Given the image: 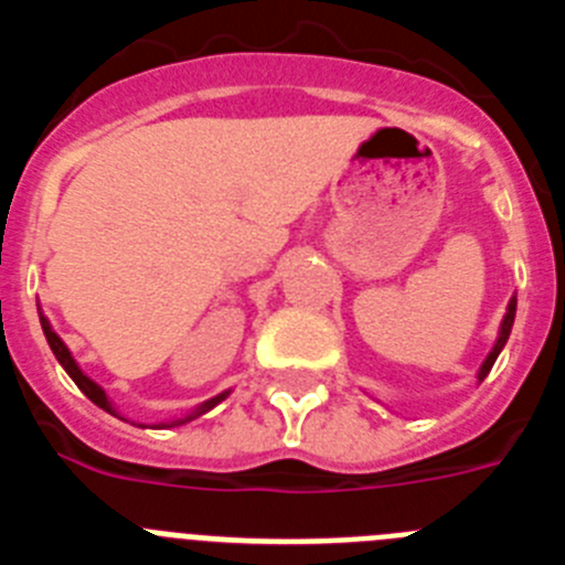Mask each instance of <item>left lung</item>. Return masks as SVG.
I'll list each match as a JSON object with an SVG mask.
<instances>
[{"label":"left lung","instance_id":"left-lung-1","mask_svg":"<svg viewBox=\"0 0 565 565\" xmlns=\"http://www.w3.org/2000/svg\"><path fill=\"white\" fill-rule=\"evenodd\" d=\"M515 308H518V299L512 297V299H509L507 317H503V322H501V331H498V339H495V344H492V351H489V356L483 359V364H481V371H478V382H483V379H487V373L492 371V364H495L498 353L503 351V344H507L509 333H512V322H515Z\"/></svg>","mask_w":565,"mask_h":565}]
</instances>
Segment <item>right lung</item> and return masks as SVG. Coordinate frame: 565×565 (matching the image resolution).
<instances>
[{"label":"right lung","instance_id":"add662e5","mask_svg":"<svg viewBox=\"0 0 565 565\" xmlns=\"http://www.w3.org/2000/svg\"><path fill=\"white\" fill-rule=\"evenodd\" d=\"M39 319H42V331H44V337H47L50 351L56 353L58 364H62L64 371H67V376L73 379V382L78 384V391H82L84 396L89 398V402H93V404H98V407H102V411H107V413H113V416H118V413H115V407H113V402H109V398H107V393H104V387H98V384L93 382V379H89V376H84V371H82V367H78V362H76V359H73V353H70V348H67V344L62 342V337H58V333L53 331V328H50L47 317H42V311H39ZM228 393H232V391H223L221 396H214V398H209V402H203L201 407H198V411L186 413V416H183V418H174V422H163L161 427H181V424H186V422H192V418L203 416V413H209V411H212L214 404H221L223 398L228 396Z\"/></svg>","mask_w":565,"mask_h":565}]
</instances>
